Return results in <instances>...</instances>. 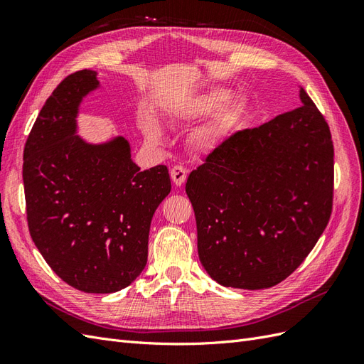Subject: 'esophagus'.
Returning a JSON list of instances; mask_svg holds the SVG:
<instances>
[{
    "mask_svg": "<svg viewBox=\"0 0 364 364\" xmlns=\"http://www.w3.org/2000/svg\"><path fill=\"white\" fill-rule=\"evenodd\" d=\"M170 174H171V179H173L174 185H178V186L183 185V182L186 179V170L182 167V165H174Z\"/></svg>",
    "mask_w": 364,
    "mask_h": 364,
    "instance_id": "1",
    "label": "esophagus"
}]
</instances>
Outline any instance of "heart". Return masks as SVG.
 Returning <instances> with one entry per match:
<instances>
[{
  "label": "heart",
  "mask_w": 364,
  "mask_h": 364,
  "mask_svg": "<svg viewBox=\"0 0 364 364\" xmlns=\"http://www.w3.org/2000/svg\"><path fill=\"white\" fill-rule=\"evenodd\" d=\"M226 97H228V92L225 90H214L211 92L202 95L200 98H197V100L190 106L188 112H186V117L190 118L205 115L213 111L215 107H218L217 109L215 108L216 111L211 115V118H209L200 129H197L196 134L193 135V144L197 149L200 150L213 149L237 124L241 112H243V103L240 100H229L223 105L221 103L225 102ZM220 104L223 106L220 107ZM147 135L151 139H158L159 129L155 124H149Z\"/></svg>",
  "instance_id": "heart-1"
}]
</instances>
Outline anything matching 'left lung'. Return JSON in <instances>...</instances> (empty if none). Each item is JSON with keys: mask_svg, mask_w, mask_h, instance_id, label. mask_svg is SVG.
<instances>
[{"mask_svg": "<svg viewBox=\"0 0 364 364\" xmlns=\"http://www.w3.org/2000/svg\"><path fill=\"white\" fill-rule=\"evenodd\" d=\"M301 100V107L225 138L186 181L200 262L225 287L282 282L331 217V132L304 90Z\"/></svg>", "mask_w": 364, "mask_h": 364, "instance_id": "8db88e82", "label": "left lung"}]
</instances>
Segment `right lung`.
<instances>
[{
  "mask_svg": "<svg viewBox=\"0 0 364 364\" xmlns=\"http://www.w3.org/2000/svg\"><path fill=\"white\" fill-rule=\"evenodd\" d=\"M95 71H75L58 85L24 146L27 223L43 259L85 293H114L147 264L151 217L170 194L168 168L141 171L124 138L91 146L74 135L82 97Z\"/></svg>",
  "mask_w": 364,
  "mask_h": 364,
  "instance_id": "obj_1",
  "label": "right lung"
}]
</instances>
